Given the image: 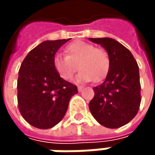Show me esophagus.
Returning <instances> with one entry per match:
<instances>
[{
    "mask_svg": "<svg viewBox=\"0 0 155 155\" xmlns=\"http://www.w3.org/2000/svg\"><path fill=\"white\" fill-rule=\"evenodd\" d=\"M82 89H83V87H82V86L78 85V91H82Z\"/></svg>",
    "mask_w": 155,
    "mask_h": 155,
    "instance_id": "34e87169",
    "label": "esophagus"
}]
</instances>
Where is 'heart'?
<instances>
[{
	"mask_svg": "<svg viewBox=\"0 0 155 155\" xmlns=\"http://www.w3.org/2000/svg\"><path fill=\"white\" fill-rule=\"evenodd\" d=\"M65 55L57 54L53 58V65L59 76L71 80L78 68L81 70L76 77L79 82L100 81L107 75L109 69L108 53L93 45L75 41L64 48Z\"/></svg>",
	"mask_w": 155,
	"mask_h": 155,
	"instance_id": "obj_1",
	"label": "heart"
}]
</instances>
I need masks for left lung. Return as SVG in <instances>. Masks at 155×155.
Masks as SVG:
<instances>
[{
  "instance_id": "8db88e82",
  "label": "left lung",
  "mask_w": 155,
  "mask_h": 155,
  "mask_svg": "<svg viewBox=\"0 0 155 155\" xmlns=\"http://www.w3.org/2000/svg\"><path fill=\"white\" fill-rule=\"evenodd\" d=\"M108 52L109 69L105 81L93 88L89 108L94 118L108 128H118L130 122L141 103L139 67L131 52L109 38H89Z\"/></svg>"
}]
</instances>
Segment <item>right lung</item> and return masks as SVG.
<instances>
[{
    "label": "right lung",
    "mask_w": 155,
    "mask_h": 155,
    "mask_svg": "<svg viewBox=\"0 0 155 155\" xmlns=\"http://www.w3.org/2000/svg\"><path fill=\"white\" fill-rule=\"evenodd\" d=\"M69 39L47 40L33 48L23 60L17 83L18 107L31 126L48 129L64 117L76 85L62 79L53 65L57 50Z\"/></svg>",
    "instance_id": "add662e5"
}]
</instances>
